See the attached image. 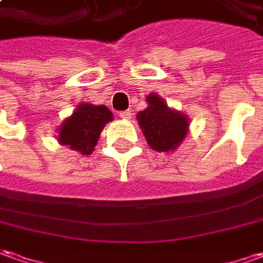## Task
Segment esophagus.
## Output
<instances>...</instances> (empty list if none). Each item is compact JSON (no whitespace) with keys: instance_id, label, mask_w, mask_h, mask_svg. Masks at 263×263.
<instances>
[{"instance_id":"obj_1","label":"esophagus","mask_w":263,"mask_h":263,"mask_svg":"<svg viewBox=\"0 0 263 263\" xmlns=\"http://www.w3.org/2000/svg\"><path fill=\"white\" fill-rule=\"evenodd\" d=\"M119 116H120L121 119H126V120H127V119L132 117V111H130V110H124V111H120Z\"/></svg>"}]
</instances>
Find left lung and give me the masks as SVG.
I'll use <instances>...</instances> for the list:
<instances>
[{
  "label": "left lung",
  "mask_w": 263,
  "mask_h": 263,
  "mask_svg": "<svg viewBox=\"0 0 263 263\" xmlns=\"http://www.w3.org/2000/svg\"><path fill=\"white\" fill-rule=\"evenodd\" d=\"M147 103L149 107L137 114V120L149 146L157 152L176 149L187 135V117L167 107L157 94H150Z\"/></svg>",
  "instance_id": "8db88e82"
}]
</instances>
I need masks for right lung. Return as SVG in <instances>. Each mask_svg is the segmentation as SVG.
I'll return each instance as SVG.
<instances>
[{
    "mask_svg": "<svg viewBox=\"0 0 263 263\" xmlns=\"http://www.w3.org/2000/svg\"><path fill=\"white\" fill-rule=\"evenodd\" d=\"M113 120V113L106 106L80 104L71 117H68L59 128L61 144L70 146L81 155H90L97 144L100 132Z\"/></svg>",
    "mask_w": 263,
    "mask_h": 263,
    "instance_id": "right-lung-1",
    "label": "right lung"
}]
</instances>
